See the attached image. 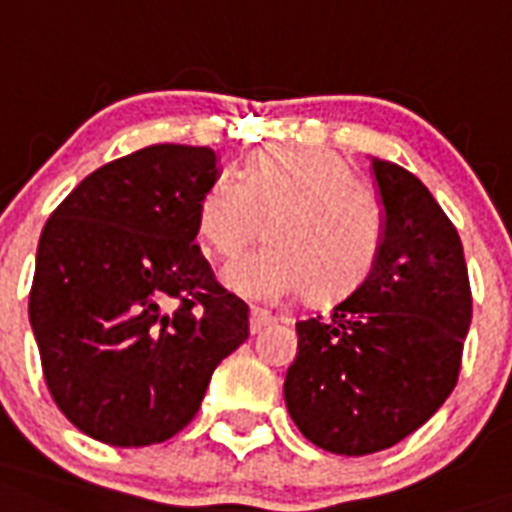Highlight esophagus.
Listing matches in <instances>:
<instances>
[{"mask_svg":"<svg viewBox=\"0 0 512 512\" xmlns=\"http://www.w3.org/2000/svg\"><path fill=\"white\" fill-rule=\"evenodd\" d=\"M273 321H276L273 315L263 313V310H252V313H249V334H260V331H263L265 326H270Z\"/></svg>","mask_w":512,"mask_h":512,"instance_id":"obj_1","label":"esophagus"}]
</instances>
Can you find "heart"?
Returning <instances> with one entry per match:
<instances>
[{
  "instance_id": "b5f03b06",
  "label": "heart",
  "mask_w": 512,
  "mask_h": 512,
  "mask_svg": "<svg viewBox=\"0 0 512 512\" xmlns=\"http://www.w3.org/2000/svg\"><path fill=\"white\" fill-rule=\"evenodd\" d=\"M263 220L268 247L223 270V284L255 302L302 286L313 302L347 297L371 276L384 242L378 199L331 149L268 147L244 165L242 181L215 178L199 199V236L226 260L255 242Z\"/></svg>"
}]
</instances>
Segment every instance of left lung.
I'll list each match as a JSON object with an SVG mask.
<instances>
[{"mask_svg":"<svg viewBox=\"0 0 512 512\" xmlns=\"http://www.w3.org/2000/svg\"><path fill=\"white\" fill-rule=\"evenodd\" d=\"M384 242L371 276L334 310L297 323L286 410L334 455H371L421 429L458 384L471 326L463 244L431 191L371 157Z\"/></svg>","mask_w":512,"mask_h":512,"instance_id":"left-lung-1","label":"left lung"}]
</instances>
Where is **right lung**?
Here are the masks:
<instances>
[{
    "label": "right lung",
    "instance_id": "1",
    "mask_svg": "<svg viewBox=\"0 0 512 512\" xmlns=\"http://www.w3.org/2000/svg\"><path fill=\"white\" fill-rule=\"evenodd\" d=\"M218 176L210 147H144L83 178L41 231L28 318L52 400L91 439L178 434L249 336L247 305L194 244Z\"/></svg>",
    "mask_w": 512,
    "mask_h": 512
}]
</instances>
